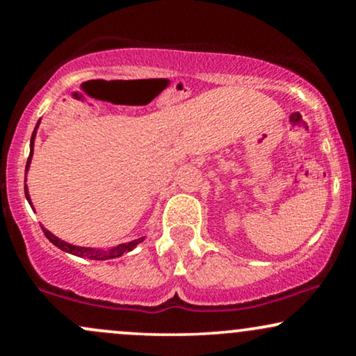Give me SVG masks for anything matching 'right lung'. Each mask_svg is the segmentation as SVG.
Returning a JSON list of instances; mask_svg holds the SVG:
<instances>
[{
	"mask_svg": "<svg viewBox=\"0 0 356 356\" xmlns=\"http://www.w3.org/2000/svg\"><path fill=\"white\" fill-rule=\"evenodd\" d=\"M37 128H38V123L35 126V129H33L32 133V138H31V155H29L27 159V165H26V173L29 167H31V160H32V155H33V139H35V133H37ZM24 189H26V197L29 204L32 206L31 202V196H29V191H27V184H24ZM42 227V225H40ZM43 233H45V236L50 240L53 245L56 248H60V250L70 252V254H74V256H79V257H87V259H94V261H105V259H115V257H120L121 254H124V252H128L131 250H134L136 246L139 245L140 241L144 240V238H138V240L134 241H129V243H121V245L111 248V250H92V248H82V246H74V245H70V243L60 240V238H56L53 233H50L47 230V228L42 227Z\"/></svg>",
	"mask_w": 356,
	"mask_h": 356,
	"instance_id": "add662e5",
	"label": "right lung"
}]
</instances>
